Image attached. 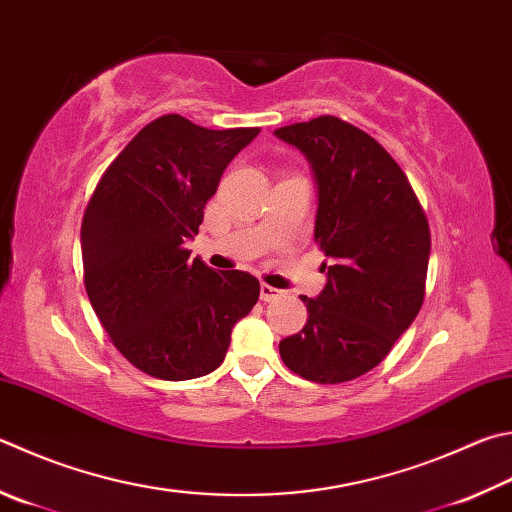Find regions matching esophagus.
I'll return each mask as SVG.
<instances>
[{
    "mask_svg": "<svg viewBox=\"0 0 512 512\" xmlns=\"http://www.w3.org/2000/svg\"><path fill=\"white\" fill-rule=\"evenodd\" d=\"M259 295H262L264 302H273V300H280L282 291H280V288H275V286L262 284V286H259Z\"/></svg>",
    "mask_w": 512,
    "mask_h": 512,
    "instance_id": "34e87169",
    "label": "esophagus"
}]
</instances>
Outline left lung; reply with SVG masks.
<instances>
[{
	"instance_id": "left-lung-1",
	"label": "left lung",
	"mask_w": 512,
	"mask_h": 512,
	"mask_svg": "<svg viewBox=\"0 0 512 512\" xmlns=\"http://www.w3.org/2000/svg\"><path fill=\"white\" fill-rule=\"evenodd\" d=\"M275 136L313 167L315 244L331 262L324 291L302 295L309 318L280 356L311 383H347L380 365L421 311L430 226L401 165L356 125L318 116Z\"/></svg>"
}]
</instances>
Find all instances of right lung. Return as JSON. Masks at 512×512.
<instances>
[{
  "mask_svg": "<svg viewBox=\"0 0 512 512\" xmlns=\"http://www.w3.org/2000/svg\"><path fill=\"white\" fill-rule=\"evenodd\" d=\"M257 134L165 114L125 145L91 194L80 230L89 302L143 374L190 380L215 371L232 327L257 304L253 275L212 271L183 246L226 165Z\"/></svg>",
  "mask_w": 512,
  "mask_h": 512,
  "instance_id": "obj_1",
  "label": "right lung"
}]
</instances>
